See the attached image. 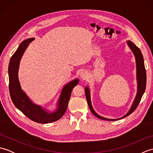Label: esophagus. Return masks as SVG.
I'll return each mask as SVG.
<instances>
[{"mask_svg":"<svg viewBox=\"0 0 153 153\" xmlns=\"http://www.w3.org/2000/svg\"><path fill=\"white\" fill-rule=\"evenodd\" d=\"M79 75L81 77H83V78H85L87 77V72L84 70H81V71L79 72Z\"/></svg>","mask_w":153,"mask_h":153,"instance_id":"obj_1","label":"esophagus"}]
</instances>
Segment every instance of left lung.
I'll return each instance as SVG.
<instances>
[{"mask_svg":"<svg viewBox=\"0 0 153 153\" xmlns=\"http://www.w3.org/2000/svg\"><path fill=\"white\" fill-rule=\"evenodd\" d=\"M127 43H128L129 47L131 48L132 51L133 53H134V56L135 57L136 60V68H137V95L135 98V100L134 101V103L131 107L130 110H129V112L126 114L125 116H123L122 118H125V117L129 116L130 114H131L134 110L137 108V106L139 105V102L141 101V99L143 97L146 88V82H147V75H146V70L145 68V64H144V60H143V56L141 52L140 49L136 46L135 44L132 43L131 41H127ZM85 97L87 99V104H88L89 107L90 108L91 112L94 115H95L97 118L101 120H107V121H114V120H118L121 118L118 119H108L106 118H103V117L99 116V114L95 112V110H93L92 105H91V98H90V91L88 88V87H86L85 88Z\"/></svg>","mask_w":153,"mask_h":153,"instance_id":"1","label":"left lung"}]
</instances>
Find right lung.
<instances>
[{
    "label": "right lung",
    "mask_w": 153,
    "mask_h": 153,
    "mask_svg": "<svg viewBox=\"0 0 153 153\" xmlns=\"http://www.w3.org/2000/svg\"><path fill=\"white\" fill-rule=\"evenodd\" d=\"M34 39L30 38L22 41L10 58L8 66L10 95L15 106L28 118L40 123L54 122L60 119L66 112L71 91L77 85L79 79L71 81L63 87L58 102V108L54 112H47L41 106L32 102L21 88L18 79V68L23 54Z\"/></svg>",
    "instance_id": "add662e5"
}]
</instances>
